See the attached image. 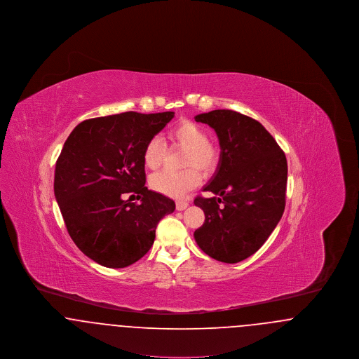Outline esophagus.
I'll use <instances>...</instances> for the list:
<instances>
[{"label":"esophagus","instance_id":"1","mask_svg":"<svg viewBox=\"0 0 359 359\" xmlns=\"http://www.w3.org/2000/svg\"><path fill=\"white\" fill-rule=\"evenodd\" d=\"M188 207V202L186 201H179V202H176V210H179V211H183V210H186Z\"/></svg>","mask_w":359,"mask_h":359}]
</instances>
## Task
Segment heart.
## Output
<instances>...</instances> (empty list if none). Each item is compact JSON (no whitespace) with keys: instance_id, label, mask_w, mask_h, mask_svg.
Wrapping results in <instances>:
<instances>
[{"instance_id":"heart-1","label":"heart","mask_w":359,"mask_h":359,"mask_svg":"<svg viewBox=\"0 0 359 359\" xmlns=\"http://www.w3.org/2000/svg\"><path fill=\"white\" fill-rule=\"evenodd\" d=\"M175 144L184 148L187 154H184L183 167L187 170L182 172L163 171L154 175L149 180L151 188L170 198H183L187 191L196 187L201 183V173H210L214 171L218 156L217 151L208 144V135L205 129L192 122L183 120L173 125L168 133ZM165 154V145L158 137H152L147 141L142 160L148 170H157L163 164Z\"/></svg>"}]
</instances>
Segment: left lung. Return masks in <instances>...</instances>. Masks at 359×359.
I'll return each mask as SVG.
<instances>
[{"mask_svg":"<svg viewBox=\"0 0 359 359\" xmlns=\"http://www.w3.org/2000/svg\"><path fill=\"white\" fill-rule=\"evenodd\" d=\"M219 140L218 168L196 196L205 223L194 237L207 256L236 264L255 255L269 238L285 208L287 157L258 122L234 110H212L195 117Z\"/></svg>","mask_w":359,"mask_h":359,"instance_id":"1","label":"left lung"}]
</instances>
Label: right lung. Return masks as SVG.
Here are the masks:
<instances>
[{
    "label": "right lung",
    "instance_id": "1",
    "mask_svg": "<svg viewBox=\"0 0 359 359\" xmlns=\"http://www.w3.org/2000/svg\"><path fill=\"white\" fill-rule=\"evenodd\" d=\"M173 111H126L81 122L55 167L53 192L69 237L106 268H125L154 245L160 219L175 202L145 187L142 151L173 118ZM137 196L132 204L126 196Z\"/></svg>",
    "mask_w": 359,
    "mask_h": 359
}]
</instances>
